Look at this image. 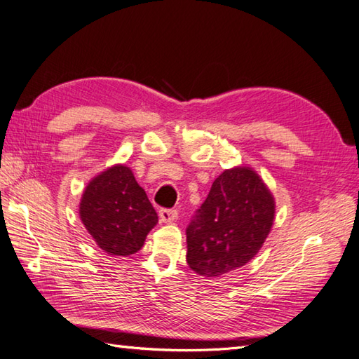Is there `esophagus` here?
I'll use <instances>...</instances> for the list:
<instances>
[{
  "label": "esophagus",
  "mask_w": 359,
  "mask_h": 359,
  "mask_svg": "<svg viewBox=\"0 0 359 359\" xmlns=\"http://www.w3.org/2000/svg\"><path fill=\"white\" fill-rule=\"evenodd\" d=\"M159 217H161V222H163V223H172L174 220L177 219V211L162 208V210L159 211Z\"/></svg>",
  "instance_id": "1"
}]
</instances>
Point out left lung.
<instances>
[{"label":"left lung","instance_id":"1","mask_svg":"<svg viewBox=\"0 0 359 359\" xmlns=\"http://www.w3.org/2000/svg\"><path fill=\"white\" fill-rule=\"evenodd\" d=\"M273 217V196L252 168L224 170L187 228L189 268L203 277L241 268L260 251Z\"/></svg>","mask_w":359,"mask_h":359}]
</instances>
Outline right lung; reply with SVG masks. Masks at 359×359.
Segmentation results:
<instances>
[{
	"label": "right lung",
	"instance_id": "1",
	"mask_svg": "<svg viewBox=\"0 0 359 359\" xmlns=\"http://www.w3.org/2000/svg\"><path fill=\"white\" fill-rule=\"evenodd\" d=\"M79 217L104 252H137L157 223V214L125 165H114L91 179L82 194Z\"/></svg>",
	"mask_w": 359,
	"mask_h": 359
}]
</instances>
